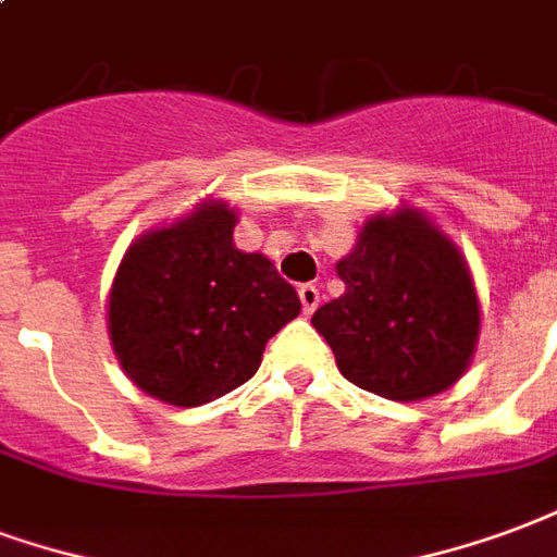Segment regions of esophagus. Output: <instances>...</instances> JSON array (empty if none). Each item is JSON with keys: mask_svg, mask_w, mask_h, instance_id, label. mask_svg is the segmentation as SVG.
I'll return each mask as SVG.
<instances>
[{"mask_svg": "<svg viewBox=\"0 0 557 557\" xmlns=\"http://www.w3.org/2000/svg\"><path fill=\"white\" fill-rule=\"evenodd\" d=\"M299 302H302V311H306V314H314L320 306L318 284H302V287H299Z\"/></svg>", "mask_w": 557, "mask_h": 557, "instance_id": "1", "label": "esophagus"}]
</instances>
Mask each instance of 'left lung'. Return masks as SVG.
<instances>
[{"instance_id": "left-lung-1", "label": "left lung", "mask_w": 557, "mask_h": 557, "mask_svg": "<svg viewBox=\"0 0 557 557\" xmlns=\"http://www.w3.org/2000/svg\"><path fill=\"white\" fill-rule=\"evenodd\" d=\"M335 270L344 294L320 306L311 326L352 385L409 404L460 380L481 306L466 258L424 213L397 207L368 219Z\"/></svg>"}]
</instances>
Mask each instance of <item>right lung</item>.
<instances>
[{
	"mask_svg": "<svg viewBox=\"0 0 557 557\" xmlns=\"http://www.w3.org/2000/svg\"><path fill=\"white\" fill-rule=\"evenodd\" d=\"M234 225L225 201H205L169 228L141 234L117 267L112 350L162 404L201 407L234 392L302 308L270 258L234 246Z\"/></svg>",
	"mask_w": 557,
	"mask_h": 557,
	"instance_id": "obj_1",
	"label": "right lung"
}]
</instances>
